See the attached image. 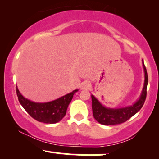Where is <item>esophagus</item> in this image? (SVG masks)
<instances>
[{"mask_svg":"<svg viewBox=\"0 0 159 159\" xmlns=\"http://www.w3.org/2000/svg\"><path fill=\"white\" fill-rule=\"evenodd\" d=\"M90 83L89 81H84L81 84V86H80V88L82 90H88L89 88L90 87Z\"/></svg>","mask_w":159,"mask_h":159,"instance_id":"34e87169","label":"esophagus"}]
</instances>
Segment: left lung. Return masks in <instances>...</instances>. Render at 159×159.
<instances>
[{
    "mask_svg": "<svg viewBox=\"0 0 159 159\" xmlns=\"http://www.w3.org/2000/svg\"><path fill=\"white\" fill-rule=\"evenodd\" d=\"M143 68L144 71V78H145L143 90L140 98L133 105L120 107V108H110L104 106L93 95H91L93 114L96 121L105 125L121 124L130 119L141 109L147 97V87L148 84V75L143 61Z\"/></svg>",
    "mask_w": 159,
    "mask_h": 159,
    "instance_id": "8db88e82",
    "label": "left lung"
}]
</instances>
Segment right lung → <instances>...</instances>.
Listing matches in <instances>:
<instances>
[{
  "instance_id": "right-lung-1",
  "label": "right lung",
  "mask_w": 159,
  "mask_h": 159,
  "mask_svg": "<svg viewBox=\"0 0 159 159\" xmlns=\"http://www.w3.org/2000/svg\"><path fill=\"white\" fill-rule=\"evenodd\" d=\"M78 91V90H75L54 101L41 103L32 102L24 97L16 86L18 98L25 110L34 119L48 124L58 123L64 117L69 103L72 101L74 94Z\"/></svg>"
}]
</instances>
